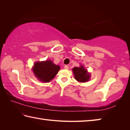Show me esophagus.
<instances>
[{
    "instance_id": "34e87169",
    "label": "esophagus",
    "mask_w": 130,
    "mask_h": 130,
    "mask_svg": "<svg viewBox=\"0 0 130 130\" xmlns=\"http://www.w3.org/2000/svg\"><path fill=\"white\" fill-rule=\"evenodd\" d=\"M64 68L65 69H69V66H67V65H65L64 66Z\"/></svg>"
}]
</instances>
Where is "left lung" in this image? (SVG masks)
<instances>
[{
    "instance_id": "obj_1",
    "label": "left lung",
    "mask_w": 130,
    "mask_h": 130,
    "mask_svg": "<svg viewBox=\"0 0 130 130\" xmlns=\"http://www.w3.org/2000/svg\"><path fill=\"white\" fill-rule=\"evenodd\" d=\"M75 78L79 82H86L90 79V75L83 66L80 67H74L72 69Z\"/></svg>"
}]
</instances>
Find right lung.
Segmentation results:
<instances>
[{
  "mask_svg": "<svg viewBox=\"0 0 130 130\" xmlns=\"http://www.w3.org/2000/svg\"><path fill=\"white\" fill-rule=\"evenodd\" d=\"M32 70L39 80L43 82H48L58 74L60 67L55 64L51 60H46L36 62Z\"/></svg>",
  "mask_w": 130,
  "mask_h": 130,
  "instance_id": "right-lung-1",
  "label": "right lung"
}]
</instances>
